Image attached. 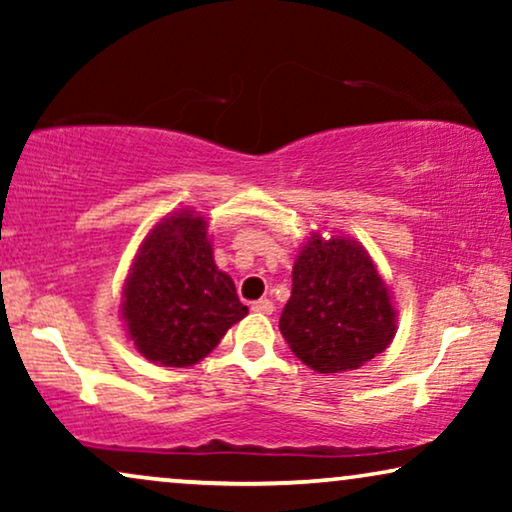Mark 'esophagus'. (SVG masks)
Returning <instances> with one entry per match:
<instances>
[{"instance_id": "34e87169", "label": "esophagus", "mask_w": 512, "mask_h": 512, "mask_svg": "<svg viewBox=\"0 0 512 512\" xmlns=\"http://www.w3.org/2000/svg\"><path fill=\"white\" fill-rule=\"evenodd\" d=\"M251 310L258 314H272L275 312V305H272V300L261 298V300H256V303H251Z\"/></svg>"}]
</instances>
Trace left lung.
<instances>
[{
  "label": "left lung",
  "mask_w": 512,
  "mask_h": 512,
  "mask_svg": "<svg viewBox=\"0 0 512 512\" xmlns=\"http://www.w3.org/2000/svg\"><path fill=\"white\" fill-rule=\"evenodd\" d=\"M279 331L291 352L317 373L356 370L391 345L394 303L361 242L312 233L293 263V289Z\"/></svg>",
  "instance_id": "8db88e82"
}]
</instances>
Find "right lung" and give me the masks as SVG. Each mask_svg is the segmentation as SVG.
Instances as JSON below:
<instances>
[{"mask_svg": "<svg viewBox=\"0 0 512 512\" xmlns=\"http://www.w3.org/2000/svg\"><path fill=\"white\" fill-rule=\"evenodd\" d=\"M235 284L214 263L205 216L179 209L139 244L121 317L137 352L167 368L198 363L247 317Z\"/></svg>", "mask_w": 512, "mask_h": 512, "instance_id": "right-lung-1", "label": "right lung"}]
</instances>
